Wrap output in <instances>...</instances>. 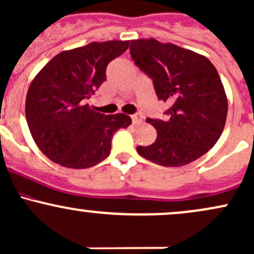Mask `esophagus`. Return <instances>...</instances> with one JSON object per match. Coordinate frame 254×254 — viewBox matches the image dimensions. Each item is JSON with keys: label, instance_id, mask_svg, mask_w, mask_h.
<instances>
[{"label": "esophagus", "instance_id": "34e87169", "mask_svg": "<svg viewBox=\"0 0 254 254\" xmlns=\"http://www.w3.org/2000/svg\"><path fill=\"white\" fill-rule=\"evenodd\" d=\"M131 119H132L133 124H140V123L142 122V114H141V113H135V114H132Z\"/></svg>", "mask_w": 254, "mask_h": 254}]
</instances>
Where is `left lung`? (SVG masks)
Here are the masks:
<instances>
[{"label": "left lung", "mask_w": 254, "mask_h": 254, "mask_svg": "<svg viewBox=\"0 0 254 254\" xmlns=\"http://www.w3.org/2000/svg\"><path fill=\"white\" fill-rule=\"evenodd\" d=\"M135 65L153 80L158 100L168 102L166 119L147 118L157 130L141 157L161 166H183L207 153L221 137L228 100L218 72L207 58L171 43L135 40Z\"/></svg>", "instance_id": "8db88e82"}]
</instances>
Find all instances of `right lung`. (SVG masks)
I'll list each match as a JSON object with an SVG mask.
<instances>
[{"instance_id": "obj_1", "label": "right lung", "mask_w": 254, "mask_h": 254, "mask_svg": "<svg viewBox=\"0 0 254 254\" xmlns=\"http://www.w3.org/2000/svg\"><path fill=\"white\" fill-rule=\"evenodd\" d=\"M129 41L93 42L61 52L41 69L26 95L25 116L33 140L50 160L71 169L101 163L113 133L131 124L123 113L106 116L86 104L106 80V68Z\"/></svg>"}]
</instances>
